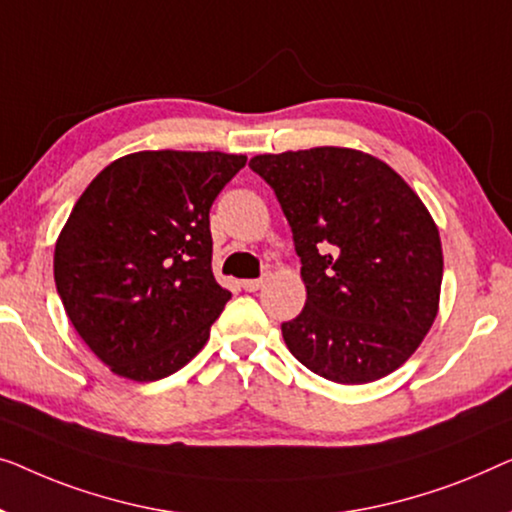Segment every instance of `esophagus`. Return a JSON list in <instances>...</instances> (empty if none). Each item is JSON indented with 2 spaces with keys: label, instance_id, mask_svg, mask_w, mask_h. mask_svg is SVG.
<instances>
[{
  "label": "esophagus",
  "instance_id": "1",
  "mask_svg": "<svg viewBox=\"0 0 512 512\" xmlns=\"http://www.w3.org/2000/svg\"><path fill=\"white\" fill-rule=\"evenodd\" d=\"M262 285H264L262 278H250V280H243V283H241V287L246 292H257Z\"/></svg>",
  "mask_w": 512,
  "mask_h": 512
}]
</instances>
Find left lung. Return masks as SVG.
<instances>
[{
    "instance_id": "left-lung-1",
    "label": "left lung",
    "mask_w": 512,
    "mask_h": 512,
    "mask_svg": "<svg viewBox=\"0 0 512 512\" xmlns=\"http://www.w3.org/2000/svg\"><path fill=\"white\" fill-rule=\"evenodd\" d=\"M250 169L276 192L301 257L306 306L283 322L287 348L341 385L390 376L438 315L443 248L429 208L355 148L255 155Z\"/></svg>"
}]
</instances>
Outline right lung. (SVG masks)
I'll list each match as a JSON object with an SVG mask.
<instances>
[{
  "instance_id": "1",
  "label": "right lung",
  "mask_w": 512,
  "mask_h": 512,
  "mask_svg": "<svg viewBox=\"0 0 512 512\" xmlns=\"http://www.w3.org/2000/svg\"><path fill=\"white\" fill-rule=\"evenodd\" d=\"M246 155L141 150L99 171L55 243L71 325L115 376L167 378L204 348L232 292L211 257L215 197Z\"/></svg>"
}]
</instances>
